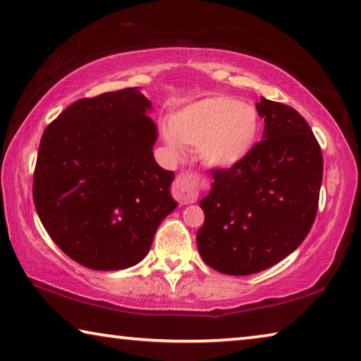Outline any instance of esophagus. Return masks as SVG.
I'll return each mask as SVG.
<instances>
[{
  "label": "esophagus",
  "mask_w": 361,
  "mask_h": 361,
  "mask_svg": "<svg viewBox=\"0 0 361 361\" xmlns=\"http://www.w3.org/2000/svg\"><path fill=\"white\" fill-rule=\"evenodd\" d=\"M199 188L200 178L197 173L183 172L176 176L172 188V195L181 205L192 204L199 197Z\"/></svg>",
  "instance_id": "esophagus-1"
}]
</instances>
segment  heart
<instances>
[{
  "mask_svg": "<svg viewBox=\"0 0 361 361\" xmlns=\"http://www.w3.org/2000/svg\"><path fill=\"white\" fill-rule=\"evenodd\" d=\"M259 135L256 108L231 95H215L191 103L173 116L166 142L176 152L183 145L200 148L209 166L231 167L245 159Z\"/></svg>",
  "mask_w": 361,
  "mask_h": 361,
  "instance_id": "1",
  "label": "heart"
}]
</instances>
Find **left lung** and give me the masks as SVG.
Listing matches in <instances>:
<instances>
[{
    "label": "left lung",
    "mask_w": 361,
    "mask_h": 361,
    "mask_svg": "<svg viewBox=\"0 0 361 361\" xmlns=\"http://www.w3.org/2000/svg\"><path fill=\"white\" fill-rule=\"evenodd\" d=\"M262 140L229 169H213L200 207L197 247L207 266L250 276L277 264L301 245L315 221L323 156L310 126L295 108L261 97Z\"/></svg>",
    "instance_id": "1"
}]
</instances>
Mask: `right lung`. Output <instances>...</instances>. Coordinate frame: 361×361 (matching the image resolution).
I'll return each instance as SVG.
<instances>
[{
    "instance_id": "1",
    "label": "right lung",
    "mask_w": 361,
    "mask_h": 361,
    "mask_svg": "<svg viewBox=\"0 0 361 361\" xmlns=\"http://www.w3.org/2000/svg\"><path fill=\"white\" fill-rule=\"evenodd\" d=\"M151 102L137 87L76 100L46 127L33 175L42 226L62 252L95 271L135 266L176 202L157 166Z\"/></svg>"
}]
</instances>
